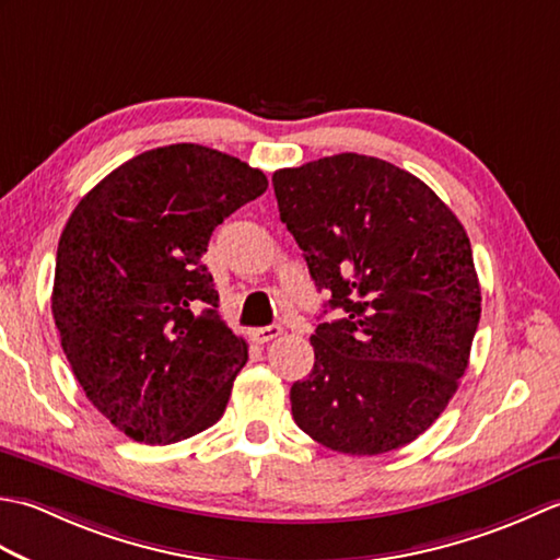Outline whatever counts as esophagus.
Masks as SVG:
<instances>
[{"label": "esophagus", "mask_w": 560, "mask_h": 560, "mask_svg": "<svg viewBox=\"0 0 560 560\" xmlns=\"http://www.w3.org/2000/svg\"><path fill=\"white\" fill-rule=\"evenodd\" d=\"M281 327L279 325H267V327H257V329H253L249 331V337H253L257 343H267V341H271V339H277V337H281Z\"/></svg>", "instance_id": "1"}]
</instances>
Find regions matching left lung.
<instances>
[{"label":"left lung","mask_w":560,"mask_h":560,"mask_svg":"<svg viewBox=\"0 0 560 560\" xmlns=\"http://www.w3.org/2000/svg\"><path fill=\"white\" fill-rule=\"evenodd\" d=\"M271 185L317 291L347 313L311 337L293 421L343 455L411 443L457 392L477 335L467 231L419 177L361 153L281 168Z\"/></svg>","instance_id":"obj_1"}]
</instances>
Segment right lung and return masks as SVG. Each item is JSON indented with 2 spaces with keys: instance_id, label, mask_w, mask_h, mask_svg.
Returning <instances> with one entry per match:
<instances>
[{
  "instance_id": "add662e5",
  "label": "right lung",
  "mask_w": 560,
  "mask_h": 560,
  "mask_svg": "<svg viewBox=\"0 0 560 560\" xmlns=\"http://www.w3.org/2000/svg\"><path fill=\"white\" fill-rule=\"evenodd\" d=\"M267 175L199 144L129 159L83 197L59 235L52 317L89 401L137 443L217 423L247 361L205 265L225 217Z\"/></svg>"
}]
</instances>
